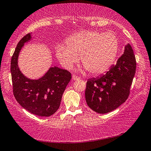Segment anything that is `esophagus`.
I'll return each mask as SVG.
<instances>
[{
	"label": "esophagus",
	"instance_id": "1",
	"mask_svg": "<svg viewBox=\"0 0 151 151\" xmlns=\"http://www.w3.org/2000/svg\"><path fill=\"white\" fill-rule=\"evenodd\" d=\"M73 79L74 81L79 80V79H80V77H78V76H76V75H73Z\"/></svg>",
	"mask_w": 151,
	"mask_h": 151
}]
</instances>
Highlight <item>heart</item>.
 I'll list each match as a JSON object with an SVG mask.
<instances>
[{
	"label": "heart",
	"instance_id": "b5f03b06",
	"mask_svg": "<svg viewBox=\"0 0 151 151\" xmlns=\"http://www.w3.org/2000/svg\"><path fill=\"white\" fill-rule=\"evenodd\" d=\"M65 46L57 45L56 55L66 69L72 68L80 58L93 75H101L111 67L119 51L118 37L111 32L84 30L70 36Z\"/></svg>",
	"mask_w": 151,
	"mask_h": 151
}]
</instances>
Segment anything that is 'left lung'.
<instances>
[{
  "label": "left lung",
  "instance_id": "8db88e82",
  "mask_svg": "<svg viewBox=\"0 0 151 151\" xmlns=\"http://www.w3.org/2000/svg\"><path fill=\"white\" fill-rule=\"evenodd\" d=\"M136 66L133 50L128 44L115 65H112L100 77L86 82L85 99L87 105L100 114L111 112L121 106L129 96Z\"/></svg>",
  "mask_w": 151,
  "mask_h": 151
}]
</instances>
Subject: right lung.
Returning <instances> with one entry per match:
<instances>
[{
	"label": "right lung",
	"instance_id": "obj_1",
	"mask_svg": "<svg viewBox=\"0 0 151 151\" xmlns=\"http://www.w3.org/2000/svg\"><path fill=\"white\" fill-rule=\"evenodd\" d=\"M31 39L30 33L18 43L11 63L14 96L21 106L30 113L49 116L59 109L63 94L71 79L69 71L55 66L38 80L27 78L18 66V57L25 42Z\"/></svg>",
	"mask_w": 151,
	"mask_h": 151
}]
</instances>
